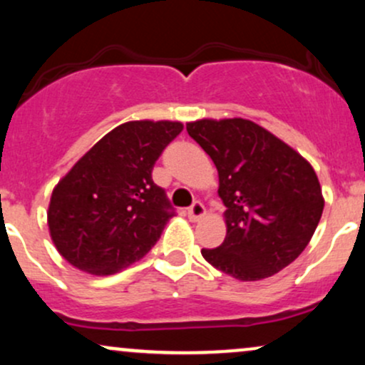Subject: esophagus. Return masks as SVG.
<instances>
[{
	"mask_svg": "<svg viewBox=\"0 0 365 365\" xmlns=\"http://www.w3.org/2000/svg\"><path fill=\"white\" fill-rule=\"evenodd\" d=\"M204 215H206V209H204L202 202H199V200H195V202L188 207V220L190 221H199Z\"/></svg>",
	"mask_w": 365,
	"mask_h": 365,
	"instance_id": "esophagus-1",
	"label": "esophagus"
}]
</instances>
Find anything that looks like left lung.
I'll return each instance as SVG.
<instances>
[{
	"instance_id": "8db88e82",
	"label": "left lung",
	"mask_w": 365,
	"mask_h": 365,
	"mask_svg": "<svg viewBox=\"0 0 365 365\" xmlns=\"http://www.w3.org/2000/svg\"><path fill=\"white\" fill-rule=\"evenodd\" d=\"M187 132L215 163L226 206L223 244L202 249V257L240 282L269 278L295 261L324 209L311 163L250 120L204 118Z\"/></svg>"
}]
</instances>
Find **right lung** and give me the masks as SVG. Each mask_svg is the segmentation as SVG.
I'll use <instances>...</instances> for the list:
<instances>
[{"label":"right lung","instance_id":"right-lung-1","mask_svg":"<svg viewBox=\"0 0 365 365\" xmlns=\"http://www.w3.org/2000/svg\"><path fill=\"white\" fill-rule=\"evenodd\" d=\"M180 121H127L113 128L54 187L48 226L58 252L89 274H115L161 237L173 207L153 182L154 163Z\"/></svg>","mask_w":365,"mask_h":365}]
</instances>
